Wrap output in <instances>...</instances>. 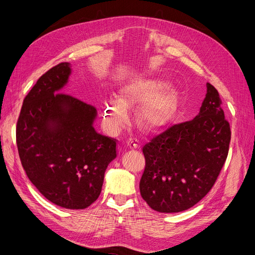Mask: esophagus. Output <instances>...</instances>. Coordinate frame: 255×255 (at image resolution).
Segmentation results:
<instances>
[{"label": "esophagus", "instance_id": "obj_1", "mask_svg": "<svg viewBox=\"0 0 255 255\" xmlns=\"http://www.w3.org/2000/svg\"><path fill=\"white\" fill-rule=\"evenodd\" d=\"M127 145L130 149H136L138 148V140L135 138H129L127 140Z\"/></svg>", "mask_w": 255, "mask_h": 255}]
</instances>
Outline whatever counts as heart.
<instances>
[{"instance_id":"1","label":"heart","mask_w":255,"mask_h":255,"mask_svg":"<svg viewBox=\"0 0 255 255\" xmlns=\"http://www.w3.org/2000/svg\"><path fill=\"white\" fill-rule=\"evenodd\" d=\"M167 84L159 78L136 79L121 90V97H113L104 105V116L113 128L128 121V107L139 104L137 124L146 131H157L168 125L178 110V96Z\"/></svg>"}]
</instances>
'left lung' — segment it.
Returning a JSON list of instances; mask_svg holds the SVG:
<instances>
[{
	"instance_id": "left-lung-1",
	"label": "left lung",
	"mask_w": 255,
	"mask_h": 255,
	"mask_svg": "<svg viewBox=\"0 0 255 255\" xmlns=\"http://www.w3.org/2000/svg\"><path fill=\"white\" fill-rule=\"evenodd\" d=\"M230 124L218 91L207 84L199 114L145 143L141 197L160 213H178L203 199L215 184L229 154Z\"/></svg>"
}]
</instances>
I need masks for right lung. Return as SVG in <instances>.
<instances>
[{
	"label": "right lung",
	"instance_id": "1",
	"mask_svg": "<svg viewBox=\"0 0 255 255\" xmlns=\"http://www.w3.org/2000/svg\"><path fill=\"white\" fill-rule=\"evenodd\" d=\"M70 74V63H61L37 80L23 100L16 143L39 192L57 206L82 210L99 197L117 142L94 128L95 107L61 93Z\"/></svg>",
	"mask_w": 255,
	"mask_h": 255
}]
</instances>
